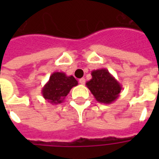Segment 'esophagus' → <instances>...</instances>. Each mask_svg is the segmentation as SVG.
<instances>
[{"label": "esophagus", "instance_id": "obj_1", "mask_svg": "<svg viewBox=\"0 0 159 159\" xmlns=\"http://www.w3.org/2000/svg\"><path fill=\"white\" fill-rule=\"evenodd\" d=\"M79 83L80 84H85V83H86V80H85V78H81V79L79 80Z\"/></svg>", "mask_w": 159, "mask_h": 159}]
</instances>
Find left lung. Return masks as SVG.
I'll return each mask as SVG.
<instances>
[{
  "instance_id": "1",
  "label": "left lung",
  "mask_w": 159,
  "mask_h": 159,
  "mask_svg": "<svg viewBox=\"0 0 159 159\" xmlns=\"http://www.w3.org/2000/svg\"><path fill=\"white\" fill-rule=\"evenodd\" d=\"M86 86L99 103L111 104L119 97L122 85L107 69L93 70Z\"/></svg>"
}]
</instances>
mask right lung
<instances>
[{"label": "right lung", "mask_w": 159, "mask_h": 159, "mask_svg": "<svg viewBox=\"0 0 159 159\" xmlns=\"http://www.w3.org/2000/svg\"><path fill=\"white\" fill-rule=\"evenodd\" d=\"M77 84L78 82L73 76H67L66 73L55 71L42 88V94L48 102L58 105L62 103L70 89Z\"/></svg>", "instance_id": "obj_1"}]
</instances>
